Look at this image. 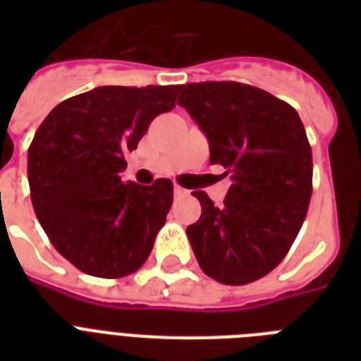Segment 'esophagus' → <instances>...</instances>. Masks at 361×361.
I'll return each mask as SVG.
<instances>
[{
    "label": "esophagus",
    "mask_w": 361,
    "mask_h": 361,
    "mask_svg": "<svg viewBox=\"0 0 361 361\" xmlns=\"http://www.w3.org/2000/svg\"><path fill=\"white\" fill-rule=\"evenodd\" d=\"M174 195H176V197H187V195H189V191H187V189H183V187H180V185H174Z\"/></svg>",
    "instance_id": "obj_1"
}]
</instances>
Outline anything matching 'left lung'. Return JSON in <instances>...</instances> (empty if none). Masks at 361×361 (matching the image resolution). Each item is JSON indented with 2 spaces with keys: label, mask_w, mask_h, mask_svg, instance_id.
Listing matches in <instances>:
<instances>
[{
  "label": "left lung",
  "mask_w": 361,
  "mask_h": 361,
  "mask_svg": "<svg viewBox=\"0 0 361 361\" xmlns=\"http://www.w3.org/2000/svg\"><path fill=\"white\" fill-rule=\"evenodd\" d=\"M178 104L209 142V163L231 174L223 206L195 191L202 206L187 238L200 268L223 285H247L286 257L313 192V155L290 104L240 82H198Z\"/></svg>",
  "instance_id": "left-lung-1"
}]
</instances>
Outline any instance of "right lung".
<instances>
[{"label": "right lung", "instance_id": "right-lung-1", "mask_svg": "<svg viewBox=\"0 0 361 361\" xmlns=\"http://www.w3.org/2000/svg\"><path fill=\"white\" fill-rule=\"evenodd\" d=\"M180 86H101L59 103L27 149L31 202L56 251L87 275L118 279L146 262L174 187L123 183L125 155Z\"/></svg>", "mask_w": 361, "mask_h": 361}]
</instances>
